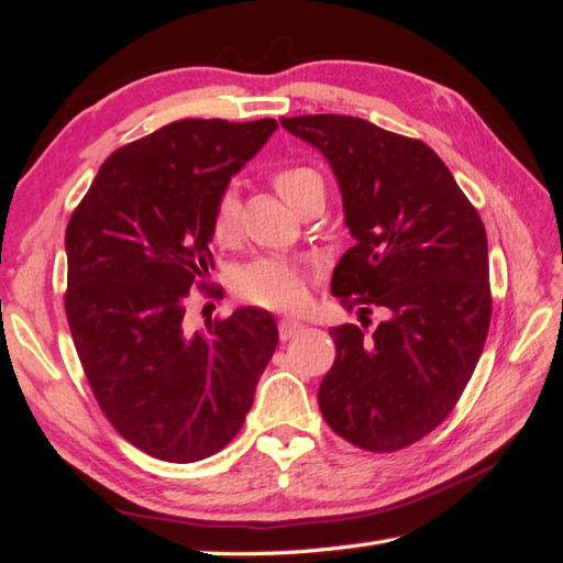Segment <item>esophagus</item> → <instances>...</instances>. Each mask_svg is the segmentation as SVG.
Segmentation results:
<instances>
[{
  "instance_id": "obj_1",
  "label": "esophagus",
  "mask_w": 563,
  "mask_h": 563,
  "mask_svg": "<svg viewBox=\"0 0 563 563\" xmlns=\"http://www.w3.org/2000/svg\"><path fill=\"white\" fill-rule=\"evenodd\" d=\"M302 324L300 321H295V319H280L278 321V336H280V341H290V339H295L297 333H302Z\"/></svg>"
}]
</instances>
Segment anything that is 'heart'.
<instances>
[{
	"label": "heart",
	"mask_w": 563,
	"mask_h": 563,
	"mask_svg": "<svg viewBox=\"0 0 563 563\" xmlns=\"http://www.w3.org/2000/svg\"><path fill=\"white\" fill-rule=\"evenodd\" d=\"M271 184L295 210H302L314 196H324V181L312 166H280L273 172ZM210 239L224 249L239 242V198L232 188L222 190L214 200L210 212ZM309 280L312 275L300 263L258 258L234 275V290L251 305L290 312V309L305 305Z\"/></svg>",
	"instance_id": "1"
}]
</instances>
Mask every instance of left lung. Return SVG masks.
<instances>
[{
	"label": "left lung",
	"instance_id": "obj_1",
	"mask_svg": "<svg viewBox=\"0 0 563 563\" xmlns=\"http://www.w3.org/2000/svg\"><path fill=\"white\" fill-rule=\"evenodd\" d=\"M339 178L355 244L331 292L363 327L329 333L336 361L319 385L321 416L369 452H397L435 430L470 382L492 324L479 212L426 142L353 115L280 118ZM373 308L383 321L373 331Z\"/></svg>",
	"mask_w": 563,
	"mask_h": 563
}]
</instances>
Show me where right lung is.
I'll list each match as a JSON object with an SVG mask.
<instances>
[{
    "instance_id": "obj_1",
    "label": "right lung",
    "mask_w": 563,
    "mask_h": 563,
    "mask_svg": "<svg viewBox=\"0 0 563 563\" xmlns=\"http://www.w3.org/2000/svg\"><path fill=\"white\" fill-rule=\"evenodd\" d=\"M273 118H186L115 150L65 232V312L103 416L164 462L220 452L254 401L278 345L256 307L186 324L188 292L208 297L210 212L230 178L266 145Z\"/></svg>"
}]
</instances>
